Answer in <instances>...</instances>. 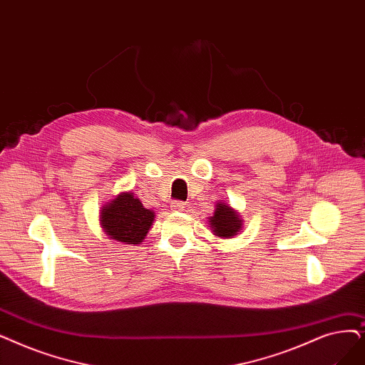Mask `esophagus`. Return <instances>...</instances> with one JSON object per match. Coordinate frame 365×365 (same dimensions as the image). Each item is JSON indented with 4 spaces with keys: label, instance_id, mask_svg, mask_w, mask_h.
Segmentation results:
<instances>
[{
    "label": "esophagus",
    "instance_id": "esophagus-1",
    "mask_svg": "<svg viewBox=\"0 0 365 365\" xmlns=\"http://www.w3.org/2000/svg\"><path fill=\"white\" fill-rule=\"evenodd\" d=\"M171 209H173V212H183L186 209V204L182 201H173Z\"/></svg>",
    "mask_w": 365,
    "mask_h": 365
}]
</instances>
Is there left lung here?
I'll list each match as a JSON object with an SVG mask.
<instances>
[{
    "mask_svg": "<svg viewBox=\"0 0 365 365\" xmlns=\"http://www.w3.org/2000/svg\"><path fill=\"white\" fill-rule=\"evenodd\" d=\"M207 219L213 234L220 237V239H232L243 228V219L240 213L222 200L217 201L213 216Z\"/></svg>",
    "mask_w": 365,
    "mask_h": 365,
    "instance_id": "obj_1",
    "label": "left lung"
}]
</instances>
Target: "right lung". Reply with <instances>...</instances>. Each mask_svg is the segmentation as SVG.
Instances as JSON below:
<instances>
[{
	"instance_id": "right-lung-1",
	"label": "right lung",
	"mask_w": 365,
	"mask_h": 365,
	"mask_svg": "<svg viewBox=\"0 0 365 365\" xmlns=\"http://www.w3.org/2000/svg\"><path fill=\"white\" fill-rule=\"evenodd\" d=\"M155 220V212L146 209L133 191L118 194L100 210V225L110 240L122 245H140Z\"/></svg>"
}]
</instances>
